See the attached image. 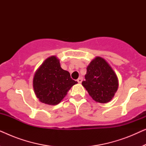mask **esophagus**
Instances as JSON below:
<instances>
[{
  "label": "esophagus",
  "instance_id": "obj_1",
  "mask_svg": "<svg viewBox=\"0 0 146 146\" xmlns=\"http://www.w3.org/2000/svg\"><path fill=\"white\" fill-rule=\"evenodd\" d=\"M82 80H83V79H82V77L79 78L78 79H77V82L78 83H82Z\"/></svg>",
  "mask_w": 146,
  "mask_h": 146
}]
</instances>
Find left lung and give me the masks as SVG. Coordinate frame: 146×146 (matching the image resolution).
<instances>
[{"label":"left lung","mask_w":146,"mask_h":146,"mask_svg":"<svg viewBox=\"0 0 146 146\" xmlns=\"http://www.w3.org/2000/svg\"><path fill=\"white\" fill-rule=\"evenodd\" d=\"M85 80L82 84L94 100L107 103L111 100L118 88V79L109 64L97 56L87 67Z\"/></svg>","instance_id":"left-lung-1"}]
</instances>
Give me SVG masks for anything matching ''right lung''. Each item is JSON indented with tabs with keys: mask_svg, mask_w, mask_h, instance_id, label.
<instances>
[{
	"mask_svg": "<svg viewBox=\"0 0 146 146\" xmlns=\"http://www.w3.org/2000/svg\"><path fill=\"white\" fill-rule=\"evenodd\" d=\"M78 82L70 78L68 72L62 68L55 56L48 58L34 76L33 88L40 102L56 105L62 100L72 86Z\"/></svg>",
	"mask_w": 146,
	"mask_h": 146,
	"instance_id": "right-lung-1",
	"label": "right lung"
}]
</instances>
